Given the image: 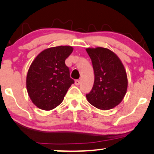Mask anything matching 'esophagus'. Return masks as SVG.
<instances>
[{
  "label": "esophagus",
  "instance_id": "obj_1",
  "mask_svg": "<svg viewBox=\"0 0 154 154\" xmlns=\"http://www.w3.org/2000/svg\"><path fill=\"white\" fill-rule=\"evenodd\" d=\"M80 83H81L80 80H75V85H79Z\"/></svg>",
  "mask_w": 154,
  "mask_h": 154
}]
</instances>
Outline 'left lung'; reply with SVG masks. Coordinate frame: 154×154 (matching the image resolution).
<instances>
[{
	"label": "left lung",
	"instance_id": "8db88e82",
	"mask_svg": "<svg viewBox=\"0 0 154 154\" xmlns=\"http://www.w3.org/2000/svg\"><path fill=\"white\" fill-rule=\"evenodd\" d=\"M94 73L93 87L86 94L88 102L101 110L114 108L123 100L128 77L123 63L109 49L98 47L86 49Z\"/></svg>",
	"mask_w": 154,
	"mask_h": 154
}]
</instances>
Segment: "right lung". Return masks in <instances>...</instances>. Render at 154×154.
Segmentation results:
<instances>
[{
  "label": "right lung",
  "mask_w": 154,
  "mask_h": 154,
  "mask_svg": "<svg viewBox=\"0 0 154 154\" xmlns=\"http://www.w3.org/2000/svg\"><path fill=\"white\" fill-rule=\"evenodd\" d=\"M71 46L44 50L31 63L26 75V90L32 102L49 111L62 102L74 81L70 78L65 60L72 53Z\"/></svg>",
  "instance_id": "obj_1"
}]
</instances>
